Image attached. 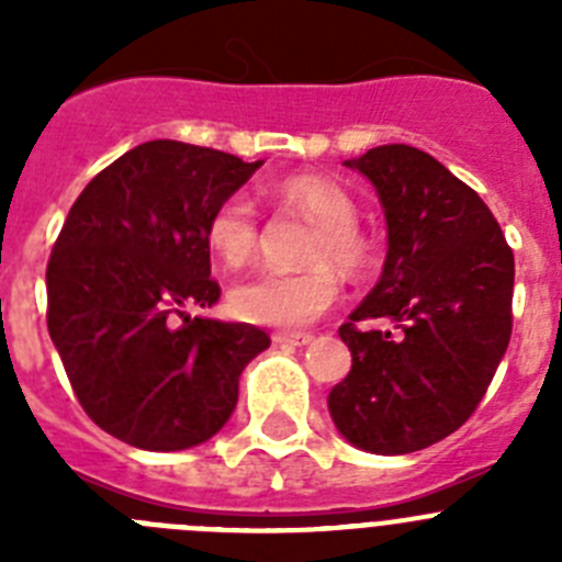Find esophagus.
I'll list each match as a JSON object with an SVG mask.
<instances>
[{"instance_id":"esophagus-1","label":"esophagus","mask_w":562,"mask_h":562,"mask_svg":"<svg viewBox=\"0 0 562 562\" xmlns=\"http://www.w3.org/2000/svg\"><path fill=\"white\" fill-rule=\"evenodd\" d=\"M272 342H278V346H306V342H312V335L310 331H276Z\"/></svg>"}]
</instances>
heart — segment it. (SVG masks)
<instances>
[{"instance_id": "b5f03b06", "label": "heart", "mask_w": 562, "mask_h": 562, "mask_svg": "<svg viewBox=\"0 0 562 562\" xmlns=\"http://www.w3.org/2000/svg\"><path fill=\"white\" fill-rule=\"evenodd\" d=\"M284 211L312 222L301 270H261L233 286L231 306L241 321L278 329L312 324L335 304L340 281L329 260L346 276H366L376 265V245L357 225V202L340 182L301 173L272 188ZM207 247L227 267L250 261L258 247V211L247 193H231L213 207L205 227Z\"/></svg>"}]
</instances>
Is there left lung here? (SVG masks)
<instances>
[{
	"label": "left lung",
	"instance_id": "8db88e82",
	"mask_svg": "<svg viewBox=\"0 0 562 562\" xmlns=\"http://www.w3.org/2000/svg\"><path fill=\"white\" fill-rule=\"evenodd\" d=\"M346 166L380 193L389 256L337 329L351 371L329 414L355 448L414 453L459 430L493 382L513 335V247L479 193L419 148L376 146Z\"/></svg>",
	"mask_w": 562,
	"mask_h": 562
}]
</instances>
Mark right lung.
I'll return each mask as SVG.
<instances>
[{"instance_id":"add662e5","label":"right lung","mask_w":562,"mask_h":562,"mask_svg":"<svg viewBox=\"0 0 562 562\" xmlns=\"http://www.w3.org/2000/svg\"><path fill=\"white\" fill-rule=\"evenodd\" d=\"M261 160L148 140L103 168L69 207L47 261V329L98 428L140 450H186L231 419L238 376L270 346L213 306L205 227Z\"/></svg>"}]
</instances>
